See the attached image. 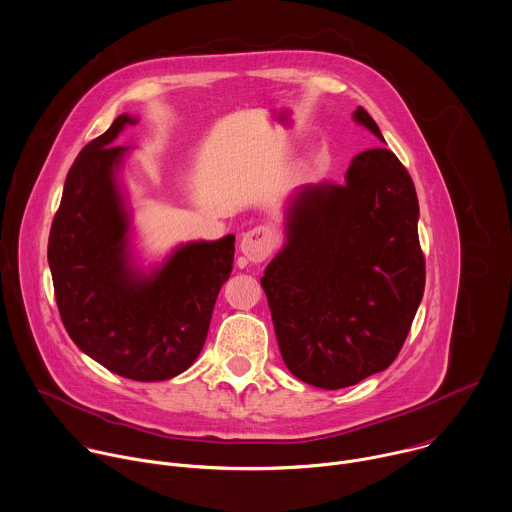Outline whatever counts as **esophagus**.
Masks as SVG:
<instances>
[{
    "instance_id": "esophagus-1",
    "label": "esophagus",
    "mask_w": 512,
    "mask_h": 512,
    "mask_svg": "<svg viewBox=\"0 0 512 512\" xmlns=\"http://www.w3.org/2000/svg\"><path fill=\"white\" fill-rule=\"evenodd\" d=\"M276 246V234L270 226H256L242 234L240 250L250 262L266 260Z\"/></svg>"
}]
</instances>
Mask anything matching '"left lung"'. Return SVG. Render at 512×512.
Masks as SVG:
<instances>
[{"label": "left lung", "mask_w": 512, "mask_h": 512, "mask_svg": "<svg viewBox=\"0 0 512 512\" xmlns=\"http://www.w3.org/2000/svg\"><path fill=\"white\" fill-rule=\"evenodd\" d=\"M354 122L384 142L364 108ZM284 246L260 280L288 370L336 390L386 370L424 294L418 198L386 148L352 158L342 184H306L284 212Z\"/></svg>", "instance_id": "1"}]
</instances>
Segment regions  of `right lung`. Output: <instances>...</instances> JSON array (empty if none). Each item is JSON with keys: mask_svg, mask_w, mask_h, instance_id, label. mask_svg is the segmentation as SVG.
I'll use <instances>...</instances> for the list:
<instances>
[{"mask_svg": "<svg viewBox=\"0 0 512 512\" xmlns=\"http://www.w3.org/2000/svg\"><path fill=\"white\" fill-rule=\"evenodd\" d=\"M136 116L122 114L68 172L48 262L62 322L76 346L110 372L140 382L188 370L234 264V234L180 244L146 270L132 252V212L120 184L130 148L114 146Z\"/></svg>", "mask_w": 512, "mask_h": 512, "instance_id": "obj_1", "label": "right lung"}]
</instances>
